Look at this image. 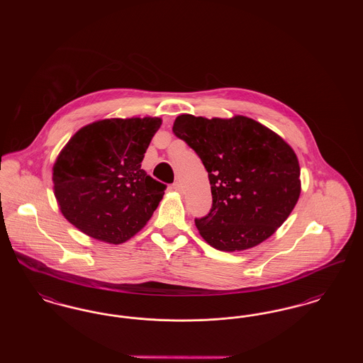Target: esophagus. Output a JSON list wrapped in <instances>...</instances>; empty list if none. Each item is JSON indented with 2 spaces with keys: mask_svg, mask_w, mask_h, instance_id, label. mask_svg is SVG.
Segmentation results:
<instances>
[{
  "mask_svg": "<svg viewBox=\"0 0 363 363\" xmlns=\"http://www.w3.org/2000/svg\"><path fill=\"white\" fill-rule=\"evenodd\" d=\"M172 189L175 190V191H181L182 186H181L179 182H174L173 185H172Z\"/></svg>",
  "mask_w": 363,
  "mask_h": 363,
  "instance_id": "obj_1",
  "label": "esophagus"
}]
</instances>
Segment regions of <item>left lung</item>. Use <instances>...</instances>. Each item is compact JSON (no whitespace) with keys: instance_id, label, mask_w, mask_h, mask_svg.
Returning a JSON list of instances; mask_svg holds the SVG:
<instances>
[{"instance_id":"obj_1","label":"left lung","mask_w":363,"mask_h":363,"mask_svg":"<svg viewBox=\"0 0 363 363\" xmlns=\"http://www.w3.org/2000/svg\"><path fill=\"white\" fill-rule=\"evenodd\" d=\"M173 132L208 172L212 208L194 223L212 247L245 250L284 223L301 194V170L283 138L243 116L208 120L182 114Z\"/></svg>"}]
</instances>
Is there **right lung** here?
Segmentation results:
<instances>
[{"mask_svg":"<svg viewBox=\"0 0 363 363\" xmlns=\"http://www.w3.org/2000/svg\"><path fill=\"white\" fill-rule=\"evenodd\" d=\"M162 120L111 118L73 135L52 166L62 215L86 235L118 245L151 219L166 185L141 169Z\"/></svg>","mask_w":363,"mask_h":363,"instance_id":"right-lung-1","label":"right lung"}]
</instances>
